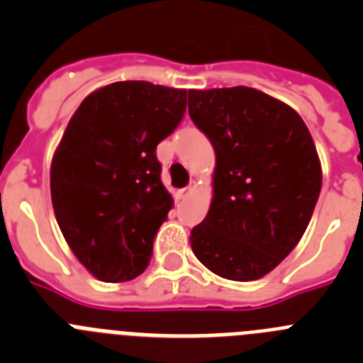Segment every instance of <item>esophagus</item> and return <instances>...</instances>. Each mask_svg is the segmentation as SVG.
Instances as JSON below:
<instances>
[{
  "label": "esophagus",
  "mask_w": 363,
  "mask_h": 363,
  "mask_svg": "<svg viewBox=\"0 0 363 363\" xmlns=\"http://www.w3.org/2000/svg\"><path fill=\"white\" fill-rule=\"evenodd\" d=\"M194 189H196V182H191V185L185 189H179L178 192H176V196H178V200H185V198H189L194 192Z\"/></svg>",
  "instance_id": "esophagus-1"
}]
</instances>
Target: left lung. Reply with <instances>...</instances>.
Wrapping results in <instances>:
<instances>
[{
    "mask_svg": "<svg viewBox=\"0 0 363 363\" xmlns=\"http://www.w3.org/2000/svg\"><path fill=\"white\" fill-rule=\"evenodd\" d=\"M189 114L216 154L209 213L191 230L205 267L234 281L264 278L306 233L322 165L293 107L251 86L189 91Z\"/></svg>",
    "mask_w": 363,
    "mask_h": 363,
    "instance_id": "8db88e82",
    "label": "left lung"
}]
</instances>
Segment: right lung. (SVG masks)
<instances>
[{
    "label": "right lung",
    "mask_w": 363,
    "mask_h": 363,
    "mask_svg": "<svg viewBox=\"0 0 363 363\" xmlns=\"http://www.w3.org/2000/svg\"><path fill=\"white\" fill-rule=\"evenodd\" d=\"M185 108V89L116 82L70 118L50 163V198L70 251L98 280L129 281L149 265L154 234L174 205L156 147Z\"/></svg>",
    "instance_id": "obj_1"
}]
</instances>
